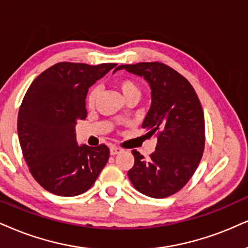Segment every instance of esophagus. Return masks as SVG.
Here are the masks:
<instances>
[{
  "label": "esophagus",
  "instance_id": "obj_1",
  "mask_svg": "<svg viewBox=\"0 0 248 248\" xmlns=\"http://www.w3.org/2000/svg\"><path fill=\"white\" fill-rule=\"evenodd\" d=\"M122 152H123V149L121 147H117V146H111V147H110V155H117Z\"/></svg>",
  "mask_w": 248,
  "mask_h": 248
}]
</instances>
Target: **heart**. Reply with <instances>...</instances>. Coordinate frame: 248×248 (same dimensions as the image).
<instances>
[{
    "label": "heart",
    "instance_id": "heart-1",
    "mask_svg": "<svg viewBox=\"0 0 248 248\" xmlns=\"http://www.w3.org/2000/svg\"><path fill=\"white\" fill-rule=\"evenodd\" d=\"M117 87L119 92H121L122 96L124 97V100L130 99V97H140V95H141V91H140L139 85L130 78H124L118 80ZM97 97H99V88L93 87L87 95L88 108H94Z\"/></svg>",
    "mask_w": 248,
    "mask_h": 248
}]
</instances>
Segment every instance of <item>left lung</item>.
I'll return each mask as SVG.
<instances>
[{
    "instance_id": "8db88e82",
    "label": "left lung",
    "mask_w": 248,
    "mask_h": 248,
    "mask_svg": "<svg viewBox=\"0 0 248 248\" xmlns=\"http://www.w3.org/2000/svg\"><path fill=\"white\" fill-rule=\"evenodd\" d=\"M123 69L143 77L151 87L152 103L142 129L148 138L157 139L149 161L132 151L134 166L127 176L140 193L167 198L184 187L202 157L204 117L200 101L187 79L164 64L143 62L117 68Z\"/></svg>"
}]
</instances>
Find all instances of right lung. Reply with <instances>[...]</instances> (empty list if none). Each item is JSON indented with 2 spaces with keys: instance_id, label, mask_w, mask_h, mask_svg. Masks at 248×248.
I'll list each match as a JSON object with an SVG mask.
<instances>
[{
  "instance_id": "obj_1",
  "label": "right lung",
  "mask_w": 248,
  "mask_h": 248,
  "mask_svg": "<svg viewBox=\"0 0 248 248\" xmlns=\"http://www.w3.org/2000/svg\"><path fill=\"white\" fill-rule=\"evenodd\" d=\"M116 65L57 63L27 90L18 114V138L31 173L50 193H84L108 162L106 145H78L76 124L86 117L88 88Z\"/></svg>"
}]
</instances>
